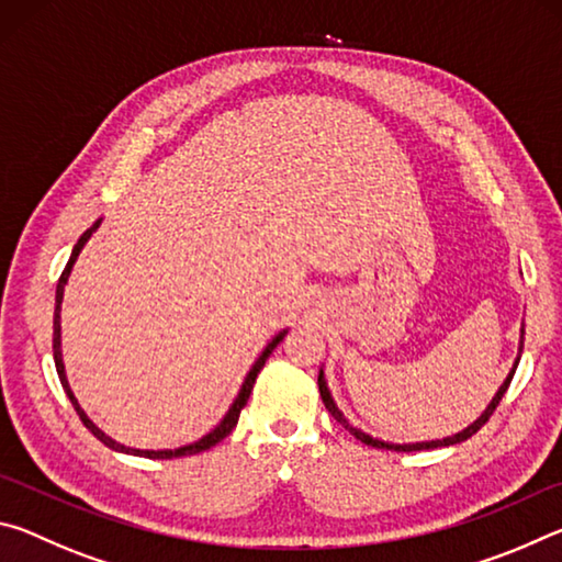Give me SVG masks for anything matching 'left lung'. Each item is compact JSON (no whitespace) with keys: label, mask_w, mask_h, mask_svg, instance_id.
Segmentation results:
<instances>
[{"label":"left lung","mask_w":562,"mask_h":562,"mask_svg":"<svg viewBox=\"0 0 562 562\" xmlns=\"http://www.w3.org/2000/svg\"><path fill=\"white\" fill-rule=\"evenodd\" d=\"M520 349H522V337H520ZM520 359V357H518ZM518 359H516V364H513V369H510V374L506 376V382H503V386L498 389L496 392V396H493V402L486 406V412H483L479 418H475V422L469 426V429H463L461 434H456V436H449V439H443V441H422V443H386V441H379V439H372V436L369 434H364V431H359V429H355V426H349V422L345 416H341V412L337 408V404H335V398H331V394H329V389H327V382H325V372H322L319 369V376H317V384H319V396H322V402H325V406H327V412L337 418V422L345 426V429H349V434H355L357 439L361 441V443H367V446H374V449H392V451H424V449H439V446H453V443H461V441H465V439H471V436L481 429L483 424L488 422L491 418V414L496 412V406L501 404V398H503V394H506V389L510 386V379H513V374H516V367H518Z\"/></svg>","instance_id":"obj_1"}]
</instances>
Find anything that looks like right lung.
<instances>
[{
    "label": "right lung",
    "instance_id": "1",
    "mask_svg": "<svg viewBox=\"0 0 562 562\" xmlns=\"http://www.w3.org/2000/svg\"><path fill=\"white\" fill-rule=\"evenodd\" d=\"M99 225H101V221L93 223V225L89 227V231L79 237V243L74 245V250H71V258H69V262H66V268H64V272H61L59 284H56V307H54V364H56V374H59V379H61V386H64V392H66V396L71 398V404H74V408H76V414H79V418H81V422H83V426H87V429H89L93 436H97V439H99L101 443H106L109 449H113V451H121V453H133V456H146V459H178V456H193V453L207 451V449H211V446H215L217 441H223L225 436L235 429V424H237V418H240L243 406L247 404V398H250V392H252V384H255V379H258L260 369L265 367V361H268V357L272 355V349L280 345L282 337L288 335V331H280V335L274 337L268 347H265V351H262V355L258 357V361H255L250 372H247L245 382H243V386H240V394H237V398H235V402H233V406L227 408V414L223 416V422L217 424L211 434H205L201 441H195V443H188V446H180V449H170V451H140V449H131V446H121V443H116V441H113V439H109V436L103 434V431L99 429V426L93 424L87 414H83V408L79 406V402H76V396H74V392H71L69 382H66V374H64V361H61V300H64V284H66V280H69L71 268H74L76 258H79L81 247L89 243V237H91L93 233H97V227H99Z\"/></svg>",
    "mask_w": 562,
    "mask_h": 562
}]
</instances>
